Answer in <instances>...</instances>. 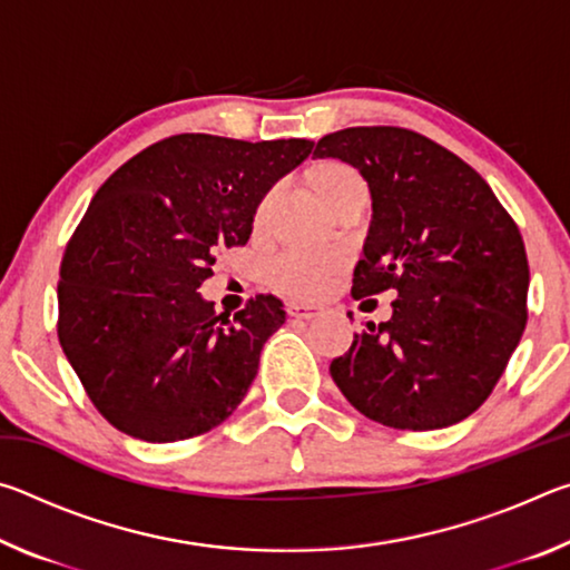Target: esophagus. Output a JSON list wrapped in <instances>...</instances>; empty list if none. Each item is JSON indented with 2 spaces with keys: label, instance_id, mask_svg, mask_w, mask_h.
<instances>
[{
  "label": "esophagus",
  "instance_id": "1",
  "mask_svg": "<svg viewBox=\"0 0 570 570\" xmlns=\"http://www.w3.org/2000/svg\"><path fill=\"white\" fill-rule=\"evenodd\" d=\"M288 314H292L294 320H316V316L324 314V308L322 306H308V304L292 302V304H288Z\"/></svg>",
  "mask_w": 570,
  "mask_h": 570
}]
</instances>
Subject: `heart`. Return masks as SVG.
Segmentation results:
<instances>
[{
	"instance_id": "heart-1",
	"label": "heart",
	"mask_w": 570,
	"mask_h": 570,
	"mask_svg": "<svg viewBox=\"0 0 570 570\" xmlns=\"http://www.w3.org/2000/svg\"><path fill=\"white\" fill-rule=\"evenodd\" d=\"M360 178L354 170L346 166H324L316 173V190L326 200L332 193L344 186L346 180ZM266 204L258 208V218L264 216ZM346 266V254L340 248H324V246H286L278 250L268 264V278L278 288V292L292 294L298 298H314L322 296L326 288L334 284Z\"/></svg>"
}]
</instances>
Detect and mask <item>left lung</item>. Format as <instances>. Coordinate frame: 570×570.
<instances>
[{
	"label": "left lung",
	"mask_w": 570,
	"mask_h": 570,
	"mask_svg": "<svg viewBox=\"0 0 570 570\" xmlns=\"http://www.w3.org/2000/svg\"><path fill=\"white\" fill-rule=\"evenodd\" d=\"M314 156L350 163L372 193L352 296L397 292L392 320L366 322L332 362L336 387L394 430L465 420L525 330L530 272L515 220L478 170L420 132L346 128L324 135Z\"/></svg>",
	"instance_id": "left-lung-1"
}]
</instances>
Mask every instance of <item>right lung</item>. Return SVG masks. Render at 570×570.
Instances as JSON below:
<instances>
[{
	"instance_id": "1",
	"label": "right lung",
	"mask_w": 570,
	"mask_h": 570,
	"mask_svg": "<svg viewBox=\"0 0 570 570\" xmlns=\"http://www.w3.org/2000/svg\"><path fill=\"white\" fill-rule=\"evenodd\" d=\"M314 142L170 135L102 183L67 240L57 336L95 407L146 442L214 430L258 372L284 304L258 294L228 320L198 294L218 248L244 246L256 208Z\"/></svg>"
}]
</instances>
